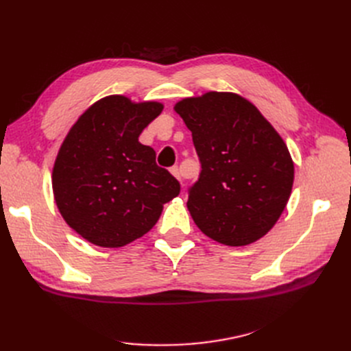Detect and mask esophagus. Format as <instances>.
Segmentation results:
<instances>
[{"label": "esophagus", "instance_id": "esophagus-1", "mask_svg": "<svg viewBox=\"0 0 351 351\" xmlns=\"http://www.w3.org/2000/svg\"><path fill=\"white\" fill-rule=\"evenodd\" d=\"M169 171H171V174L177 178V180H182V173H180V168L176 165V167H171V169H169Z\"/></svg>", "mask_w": 351, "mask_h": 351}]
</instances>
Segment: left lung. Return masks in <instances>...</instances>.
<instances>
[{
  "instance_id": "8db88e82",
  "label": "left lung",
  "mask_w": 351,
  "mask_h": 351,
  "mask_svg": "<svg viewBox=\"0 0 351 351\" xmlns=\"http://www.w3.org/2000/svg\"><path fill=\"white\" fill-rule=\"evenodd\" d=\"M202 171L187 208L200 231L246 246L275 226L291 195L294 164L269 121L237 93L208 92L176 104Z\"/></svg>"
}]
</instances>
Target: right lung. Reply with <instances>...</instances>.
<instances>
[{"label": "right lung", "instance_id": "obj_1", "mask_svg": "<svg viewBox=\"0 0 351 351\" xmlns=\"http://www.w3.org/2000/svg\"><path fill=\"white\" fill-rule=\"evenodd\" d=\"M162 108L111 95L84 111L62 142L52 169L56 204L92 244L121 247L142 237L180 193L177 180L156 165L155 151L139 142Z\"/></svg>", "mask_w": 351, "mask_h": 351}]
</instances>
